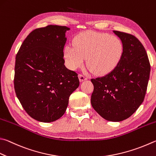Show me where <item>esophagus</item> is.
<instances>
[{
  "mask_svg": "<svg viewBox=\"0 0 156 156\" xmlns=\"http://www.w3.org/2000/svg\"><path fill=\"white\" fill-rule=\"evenodd\" d=\"M78 76H79V79H80V82H83V81L87 80V76L84 74H82V73H80V74H79Z\"/></svg>",
  "mask_w": 156,
  "mask_h": 156,
  "instance_id": "1",
  "label": "esophagus"
}]
</instances>
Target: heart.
Listing matches in <instances>:
<instances>
[{
  "label": "heart",
  "instance_id": "1",
  "mask_svg": "<svg viewBox=\"0 0 156 156\" xmlns=\"http://www.w3.org/2000/svg\"><path fill=\"white\" fill-rule=\"evenodd\" d=\"M73 46L64 48L67 66L76 69L87 58L88 67L97 74L104 75L114 70L124 52L122 41L117 36L93 31H85L73 39Z\"/></svg>",
  "mask_w": 156,
  "mask_h": 156
}]
</instances>
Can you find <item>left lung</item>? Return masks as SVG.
Here are the masks:
<instances>
[{
	"mask_svg": "<svg viewBox=\"0 0 156 156\" xmlns=\"http://www.w3.org/2000/svg\"><path fill=\"white\" fill-rule=\"evenodd\" d=\"M113 32L123 42V55L111 72L90 80L94 87L90 102L101 117L117 122L129 118L143 103L151 66L145 48L135 36Z\"/></svg>",
	"mask_w": 156,
	"mask_h": 156,
	"instance_id": "left-lung-1",
	"label": "left lung"
}]
</instances>
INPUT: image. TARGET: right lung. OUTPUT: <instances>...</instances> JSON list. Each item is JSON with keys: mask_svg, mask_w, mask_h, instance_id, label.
Segmentation results:
<instances>
[{"mask_svg": "<svg viewBox=\"0 0 156 156\" xmlns=\"http://www.w3.org/2000/svg\"><path fill=\"white\" fill-rule=\"evenodd\" d=\"M68 27L48 25L33 30L16 56L14 89L30 117L52 122L66 112L70 95L80 84L78 73L65 66Z\"/></svg>", "mask_w": 156, "mask_h": 156, "instance_id": "add662e5", "label": "right lung"}]
</instances>
